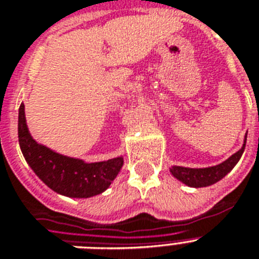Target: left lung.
<instances>
[{"instance_id": "1", "label": "left lung", "mask_w": 259, "mask_h": 259, "mask_svg": "<svg viewBox=\"0 0 259 259\" xmlns=\"http://www.w3.org/2000/svg\"><path fill=\"white\" fill-rule=\"evenodd\" d=\"M245 145H246V137H245L244 146L241 147L236 154L228 158L225 162L217 164L213 167H207V168H188V167L172 166L170 168V172L174 177L180 180L182 183L187 184L190 187H208L210 184H214L216 182L223 179L228 172L233 170L237 162L240 160L241 155L244 153Z\"/></svg>"}]
</instances>
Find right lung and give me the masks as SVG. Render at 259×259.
<instances>
[{"label": "right lung", "mask_w": 259, "mask_h": 259, "mask_svg": "<svg viewBox=\"0 0 259 259\" xmlns=\"http://www.w3.org/2000/svg\"><path fill=\"white\" fill-rule=\"evenodd\" d=\"M18 140L26 162L39 179L52 191L68 197L84 199L104 192L123 164L122 156L105 162L85 163L36 143L26 125L23 104L18 113Z\"/></svg>", "instance_id": "add662e5"}]
</instances>
